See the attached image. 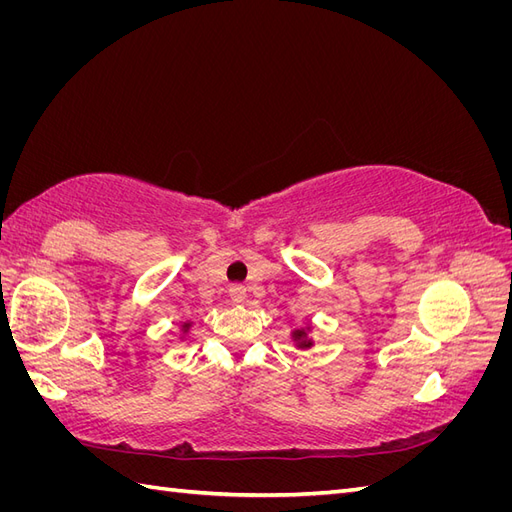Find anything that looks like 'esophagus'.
<instances>
[{
    "label": "esophagus",
    "instance_id": "obj_1",
    "mask_svg": "<svg viewBox=\"0 0 512 512\" xmlns=\"http://www.w3.org/2000/svg\"><path fill=\"white\" fill-rule=\"evenodd\" d=\"M228 294H230V299H232V301H235V303H241V301L245 299L247 290H245V286H241V284H232V286H230V290H228Z\"/></svg>",
    "mask_w": 512,
    "mask_h": 512
}]
</instances>
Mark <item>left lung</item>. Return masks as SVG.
I'll use <instances>...</instances> for the list:
<instances>
[{"label":"left lung","mask_w":512,"mask_h":512,"mask_svg":"<svg viewBox=\"0 0 512 512\" xmlns=\"http://www.w3.org/2000/svg\"><path fill=\"white\" fill-rule=\"evenodd\" d=\"M307 333H309V329H297L292 333V339L297 342L299 348H312V339L307 337Z\"/></svg>","instance_id":"obj_1"}]
</instances>
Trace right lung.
<instances>
[{"instance_id": "1", "label": "right lung", "mask_w": 512, "mask_h": 512, "mask_svg": "<svg viewBox=\"0 0 512 512\" xmlns=\"http://www.w3.org/2000/svg\"><path fill=\"white\" fill-rule=\"evenodd\" d=\"M190 327H192V322H183V333H188Z\"/></svg>"}]
</instances>
